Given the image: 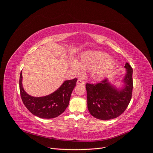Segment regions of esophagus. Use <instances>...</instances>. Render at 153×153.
I'll list each match as a JSON object with an SVG mask.
<instances>
[{"label": "esophagus", "mask_w": 153, "mask_h": 153, "mask_svg": "<svg viewBox=\"0 0 153 153\" xmlns=\"http://www.w3.org/2000/svg\"><path fill=\"white\" fill-rule=\"evenodd\" d=\"M85 84V82L83 81V80H80V79H78V80H77V82H76V84L77 85H80V84H82V85H84Z\"/></svg>", "instance_id": "1"}]
</instances>
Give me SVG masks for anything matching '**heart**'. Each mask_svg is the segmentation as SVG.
I'll return each instance as SVG.
<instances>
[{
	"mask_svg": "<svg viewBox=\"0 0 153 153\" xmlns=\"http://www.w3.org/2000/svg\"><path fill=\"white\" fill-rule=\"evenodd\" d=\"M115 65L114 58L101 51L89 50L83 52L78 61H71V69L76 74L82 70H90V75L94 80H100L112 70Z\"/></svg>",
	"mask_w": 153,
	"mask_h": 153,
	"instance_id": "b5f03b06",
	"label": "heart"
}]
</instances>
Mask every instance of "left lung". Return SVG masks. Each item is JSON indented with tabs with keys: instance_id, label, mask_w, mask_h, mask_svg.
Instances as JSON below:
<instances>
[{
	"instance_id": "left-lung-1",
	"label": "left lung",
	"mask_w": 153,
	"mask_h": 153,
	"mask_svg": "<svg viewBox=\"0 0 153 153\" xmlns=\"http://www.w3.org/2000/svg\"><path fill=\"white\" fill-rule=\"evenodd\" d=\"M124 68L121 87L112 84L108 78L96 84H85L87 108L95 118L107 121L117 117L126 109L131 98L133 69L128 62Z\"/></svg>"
}]
</instances>
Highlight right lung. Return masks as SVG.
Masks as SVG:
<instances>
[{
  "instance_id": "obj_1",
  "label": "right lung",
  "mask_w": 153,
  "mask_h": 153,
  "mask_svg": "<svg viewBox=\"0 0 153 153\" xmlns=\"http://www.w3.org/2000/svg\"><path fill=\"white\" fill-rule=\"evenodd\" d=\"M22 71L20 76V91L23 103L30 112L42 119H52L62 114L69 105L71 95L76 86V78L65 80L58 89L48 95L34 97L28 94L22 85Z\"/></svg>"
}]
</instances>
